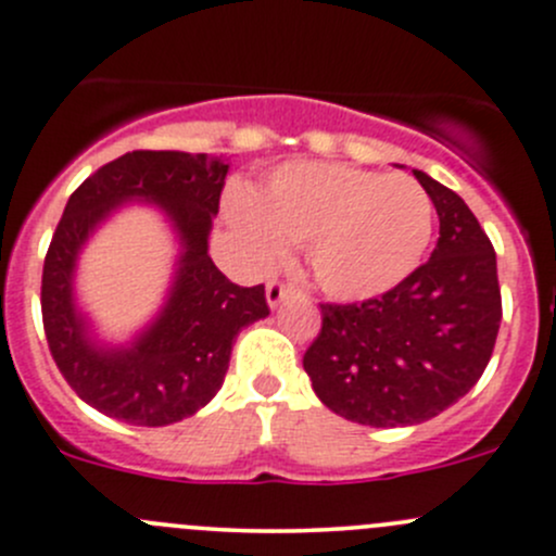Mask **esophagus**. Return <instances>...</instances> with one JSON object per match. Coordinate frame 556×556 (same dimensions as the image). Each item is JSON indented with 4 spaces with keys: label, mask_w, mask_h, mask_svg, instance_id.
I'll return each instance as SVG.
<instances>
[{
    "label": "esophagus",
    "mask_w": 556,
    "mask_h": 556,
    "mask_svg": "<svg viewBox=\"0 0 556 556\" xmlns=\"http://www.w3.org/2000/svg\"><path fill=\"white\" fill-rule=\"evenodd\" d=\"M294 294V289L286 283H278V280H273V283H267V305L276 311V307L280 305L283 300H289V296Z\"/></svg>",
    "instance_id": "esophagus-1"
}]
</instances>
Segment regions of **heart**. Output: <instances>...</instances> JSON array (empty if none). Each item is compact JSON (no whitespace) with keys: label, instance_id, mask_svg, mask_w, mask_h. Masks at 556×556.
Instances as JSON below:
<instances>
[{"label":"heart","instance_id":"obj_1","mask_svg":"<svg viewBox=\"0 0 556 556\" xmlns=\"http://www.w3.org/2000/svg\"><path fill=\"white\" fill-rule=\"evenodd\" d=\"M224 216L260 265L278 262L286 240L305 243L316 286L343 302L403 283L435 227L430 194L414 178L338 162L283 164L251 194H229Z\"/></svg>","mask_w":556,"mask_h":556}]
</instances>
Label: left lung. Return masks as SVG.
I'll use <instances>...</instances> for the list:
<instances>
[{"instance_id":"obj_1","label":"left lung","mask_w":556,"mask_h":556,"mask_svg":"<svg viewBox=\"0 0 556 556\" xmlns=\"http://www.w3.org/2000/svg\"><path fill=\"white\" fill-rule=\"evenodd\" d=\"M441 218L430 262L362 305H321L302 367L332 414L410 427L443 414L486 370L503 305L497 256L459 194L414 169Z\"/></svg>"}]
</instances>
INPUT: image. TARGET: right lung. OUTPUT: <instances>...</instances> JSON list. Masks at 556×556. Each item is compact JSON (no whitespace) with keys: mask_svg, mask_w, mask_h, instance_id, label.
Listing matches in <instances>:
<instances>
[{"mask_svg":"<svg viewBox=\"0 0 556 556\" xmlns=\"http://www.w3.org/2000/svg\"><path fill=\"white\" fill-rule=\"evenodd\" d=\"M227 173V156L131 151L70 197L42 267V324L62 376L99 414L137 427L189 419L222 389L240 329L270 316L265 286L232 283L207 254ZM126 204L156 206L179 254L160 311L131 339L108 341L74 280L88 240Z\"/></svg>","mask_w":556,"mask_h":556,"instance_id":"obj_1","label":"right lung"}]
</instances>
